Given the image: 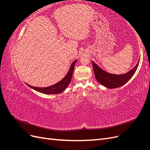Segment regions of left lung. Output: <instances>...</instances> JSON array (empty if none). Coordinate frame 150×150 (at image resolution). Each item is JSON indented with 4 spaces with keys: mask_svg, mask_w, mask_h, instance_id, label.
<instances>
[{
    "mask_svg": "<svg viewBox=\"0 0 150 150\" xmlns=\"http://www.w3.org/2000/svg\"><path fill=\"white\" fill-rule=\"evenodd\" d=\"M139 61H138L137 66L128 72L121 75L108 73V72L102 70L94 62H92V63L95 77H96V79L98 82L108 88L113 89L119 88L120 86L124 85L132 78V76L134 75L139 65Z\"/></svg>",
    "mask_w": 150,
    "mask_h": 150,
    "instance_id": "8db88e82",
    "label": "left lung"
}]
</instances>
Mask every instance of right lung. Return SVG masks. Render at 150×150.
Here are the masks:
<instances>
[{
  "mask_svg": "<svg viewBox=\"0 0 150 150\" xmlns=\"http://www.w3.org/2000/svg\"><path fill=\"white\" fill-rule=\"evenodd\" d=\"M76 61H77L76 60L71 64L69 72H67V74H66V76L64 77V78H63L61 81H59V82L55 84L49 86V87H46V88H37V87H34V86L29 85V84L28 85L30 88L34 89V90L37 91H39L40 93H42L44 94H59L62 93L71 83L72 72H73L74 66Z\"/></svg>",
  "mask_w": 150,
  "mask_h": 150,
  "instance_id": "obj_1",
  "label": "right lung"
}]
</instances>
